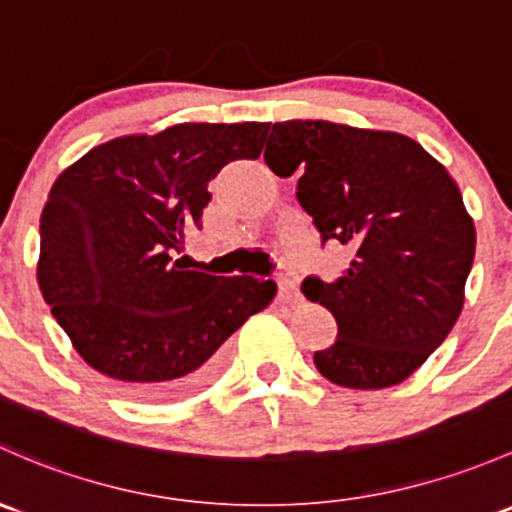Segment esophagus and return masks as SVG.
<instances>
[{
  "label": "esophagus",
  "instance_id": "esophagus-1",
  "mask_svg": "<svg viewBox=\"0 0 512 512\" xmlns=\"http://www.w3.org/2000/svg\"><path fill=\"white\" fill-rule=\"evenodd\" d=\"M277 284L284 294H289V297H299V274L294 267L284 265L277 274Z\"/></svg>",
  "mask_w": 512,
  "mask_h": 512
}]
</instances>
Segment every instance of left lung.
I'll list each match as a JSON object with an SVG mask.
<instances>
[{
    "label": "left lung",
    "instance_id": "obj_1",
    "mask_svg": "<svg viewBox=\"0 0 512 512\" xmlns=\"http://www.w3.org/2000/svg\"><path fill=\"white\" fill-rule=\"evenodd\" d=\"M265 161L287 179L321 242L353 252L336 279L306 277L301 292L326 306L338 336L314 365L353 390L407 380L449 336L464 306L476 228L449 171L397 132L326 120L274 122Z\"/></svg>",
    "mask_w": 512,
    "mask_h": 512
}]
</instances>
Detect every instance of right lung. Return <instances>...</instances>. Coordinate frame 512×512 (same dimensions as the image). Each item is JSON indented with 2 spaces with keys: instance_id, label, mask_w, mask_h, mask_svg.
<instances>
[{
  "instance_id": "add662e5",
  "label": "right lung",
  "mask_w": 512,
  "mask_h": 512,
  "mask_svg": "<svg viewBox=\"0 0 512 512\" xmlns=\"http://www.w3.org/2000/svg\"><path fill=\"white\" fill-rule=\"evenodd\" d=\"M267 122H184L90 149L53 184L36 279L88 365L137 400H179L213 383L223 343L277 294L272 279L184 270L208 181L257 159Z\"/></svg>"
}]
</instances>
